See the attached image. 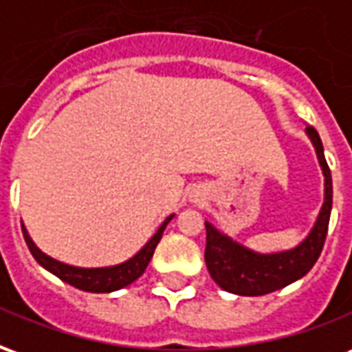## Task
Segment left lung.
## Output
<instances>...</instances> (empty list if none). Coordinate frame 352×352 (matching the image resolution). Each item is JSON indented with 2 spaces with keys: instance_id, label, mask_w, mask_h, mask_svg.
<instances>
[{
  "instance_id": "obj_1",
  "label": "left lung",
  "mask_w": 352,
  "mask_h": 352,
  "mask_svg": "<svg viewBox=\"0 0 352 352\" xmlns=\"http://www.w3.org/2000/svg\"><path fill=\"white\" fill-rule=\"evenodd\" d=\"M315 146L318 164L324 175V204L320 207L313 228L294 249L280 252H254L206 222V264L213 280L224 290L239 296H262L285 288L302 279L315 265L324 247L328 222L332 213V175L326 164L322 141L313 126L305 128Z\"/></svg>"
}]
</instances>
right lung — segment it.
Wrapping results in <instances>:
<instances>
[{"instance_id": "add662e5", "label": "right lung", "mask_w": 352, "mask_h": 352, "mask_svg": "<svg viewBox=\"0 0 352 352\" xmlns=\"http://www.w3.org/2000/svg\"><path fill=\"white\" fill-rule=\"evenodd\" d=\"M175 214H169L166 221L162 222L160 228L156 230L148 241H146L141 249H139L131 258H128L122 264L116 265H107V267H77V265H69L60 262V260H54L49 254L37 247V245L32 241V237L28 234L26 226L22 224V234H24V239H26V245L30 252L34 254V258L39 262V264L47 270V272L54 273L58 279H62L67 285L79 288V290H85V292H115V290H120V288L128 287L133 280L139 279L143 272L146 270V265L151 262L154 254V249L156 245L160 243L162 234L164 230L169 224V221L173 219Z\"/></svg>"}]
</instances>
